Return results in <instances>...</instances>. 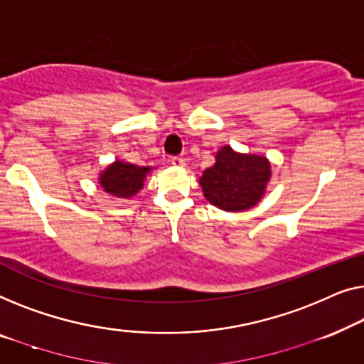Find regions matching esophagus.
Returning a JSON list of instances; mask_svg holds the SVG:
<instances>
[{
  "label": "esophagus",
  "instance_id": "1",
  "mask_svg": "<svg viewBox=\"0 0 364 364\" xmlns=\"http://www.w3.org/2000/svg\"><path fill=\"white\" fill-rule=\"evenodd\" d=\"M170 161H171V165H173V166H178V168L184 166V160H183L181 156H173Z\"/></svg>",
  "mask_w": 364,
  "mask_h": 364
}]
</instances>
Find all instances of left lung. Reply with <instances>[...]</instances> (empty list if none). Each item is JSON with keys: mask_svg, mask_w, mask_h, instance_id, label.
Returning a JSON list of instances; mask_svg holds the SVG:
<instances>
[{"mask_svg": "<svg viewBox=\"0 0 364 364\" xmlns=\"http://www.w3.org/2000/svg\"><path fill=\"white\" fill-rule=\"evenodd\" d=\"M270 180L264 156L239 155L231 146L218 151L216 163L199 178L204 196L224 211H244L257 204Z\"/></svg>", "mask_w": 364, "mask_h": 364, "instance_id": "left-lung-1", "label": "left lung"}]
</instances>
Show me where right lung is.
<instances>
[{
	"mask_svg": "<svg viewBox=\"0 0 364 364\" xmlns=\"http://www.w3.org/2000/svg\"><path fill=\"white\" fill-rule=\"evenodd\" d=\"M150 168L115 161L102 173L100 184L107 193L119 198H130L143 188V178Z\"/></svg>",
	"mask_w": 364,
	"mask_h": 364,
	"instance_id": "1",
	"label": "right lung"
}]
</instances>
